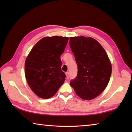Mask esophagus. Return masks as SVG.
<instances>
[{"label": "esophagus", "mask_w": 132, "mask_h": 132, "mask_svg": "<svg viewBox=\"0 0 132 132\" xmlns=\"http://www.w3.org/2000/svg\"><path fill=\"white\" fill-rule=\"evenodd\" d=\"M66 76L67 79H69V72H66Z\"/></svg>", "instance_id": "obj_1"}]
</instances>
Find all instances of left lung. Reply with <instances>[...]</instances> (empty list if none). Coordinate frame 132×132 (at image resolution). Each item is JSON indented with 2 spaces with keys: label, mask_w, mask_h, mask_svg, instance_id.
I'll return each instance as SVG.
<instances>
[{
  "label": "left lung",
  "mask_w": 132,
  "mask_h": 132,
  "mask_svg": "<svg viewBox=\"0 0 132 132\" xmlns=\"http://www.w3.org/2000/svg\"><path fill=\"white\" fill-rule=\"evenodd\" d=\"M69 44L78 65L77 76L70 85L81 99H94L108 85L112 72L111 61L104 49L93 38L71 37Z\"/></svg>",
  "instance_id": "obj_1"
}]
</instances>
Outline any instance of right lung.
Instances as JSON below:
<instances>
[{
	"instance_id": "add662e5",
	"label": "right lung",
	"mask_w": 132,
	"mask_h": 132,
	"mask_svg": "<svg viewBox=\"0 0 132 132\" xmlns=\"http://www.w3.org/2000/svg\"><path fill=\"white\" fill-rule=\"evenodd\" d=\"M69 37H45L38 41L28 55L25 75L32 91L42 99H49L57 93L65 80L61 70V55Z\"/></svg>"
}]
</instances>
